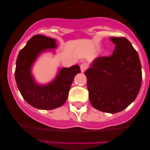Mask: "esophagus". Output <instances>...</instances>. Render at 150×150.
I'll list each match as a JSON object with an SVG mask.
<instances>
[{
    "label": "esophagus",
    "mask_w": 150,
    "mask_h": 150,
    "mask_svg": "<svg viewBox=\"0 0 150 150\" xmlns=\"http://www.w3.org/2000/svg\"><path fill=\"white\" fill-rule=\"evenodd\" d=\"M80 67H81V72H84L86 69L88 68V65L87 64H86L85 63H81V65H80Z\"/></svg>",
    "instance_id": "34e87169"
}]
</instances>
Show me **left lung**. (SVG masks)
Listing matches in <instances>:
<instances>
[{
	"instance_id": "left-lung-1",
	"label": "left lung",
	"mask_w": 150,
	"mask_h": 150,
	"mask_svg": "<svg viewBox=\"0 0 150 150\" xmlns=\"http://www.w3.org/2000/svg\"><path fill=\"white\" fill-rule=\"evenodd\" d=\"M112 54L97 57L85 72L91 105L100 111L116 113L136 99L142 82L139 54L125 38H110Z\"/></svg>"
}]
</instances>
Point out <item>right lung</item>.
Listing matches in <instances>:
<instances>
[{
    "label": "right lung",
    "mask_w": 150,
    "mask_h": 150,
    "mask_svg": "<svg viewBox=\"0 0 150 150\" xmlns=\"http://www.w3.org/2000/svg\"><path fill=\"white\" fill-rule=\"evenodd\" d=\"M56 47L54 39L35 35L20 51L16 61L15 79L18 89L26 102L38 109L51 110L62 106L75 76L81 72L79 65L63 67L56 79L48 85L35 83L31 74L33 63L41 52Z\"/></svg>",
    "instance_id": "1"
}]
</instances>
